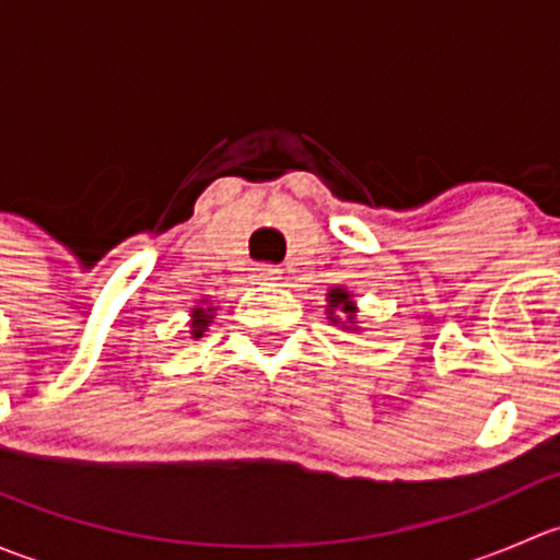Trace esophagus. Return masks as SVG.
I'll list each match as a JSON object with an SVG mask.
<instances>
[{
  "instance_id": "34e87169",
  "label": "esophagus",
  "mask_w": 560,
  "mask_h": 560,
  "mask_svg": "<svg viewBox=\"0 0 560 560\" xmlns=\"http://www.w3.org/2000/svg\"><path fill=\"white\" fill-rule=\"evenodd\" d=\"M281 279V270L276 268V265H259V268H254V281H259V284H270V281H279Z\"/></svg>"
}]
</instances>
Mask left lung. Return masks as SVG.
<instances>
[{
  "label": "left lung",
  "instance_id": "1",
  "mask_svg": "<svg viewBox=\"0 0 560 560\" xmlns=\"http://www.w3.org/2000/svg\"><path fill=\"white\" fill-rule=\"evenodd\" d=\"M325 301H327L325 314L332 325L343 327V330H360L358 303H354L352 292H349L347 287H332V290H327Z\"/></svg>",
  "mask_w": 560,
  "mask_h": 560
}]
</instances>
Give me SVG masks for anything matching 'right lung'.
<instances>
[{
  "label": "right lung",
  "mask_w": 560,
  "mask_h": 560,
  "mask_svg": "<svg viewBox=\"0 0 560 560\" xmlns=\"http://www.w3.org/2000/svg\"><path fill=\"white\" fill-rule=\"evenodd\" d=\"M213 316H217V306L211 303V298H202V301L189 312V336L200 338L202 332L208 330V325L213 322Z\"/></svg>",
  "instance_id": "add662e5"
}]
</instances>
